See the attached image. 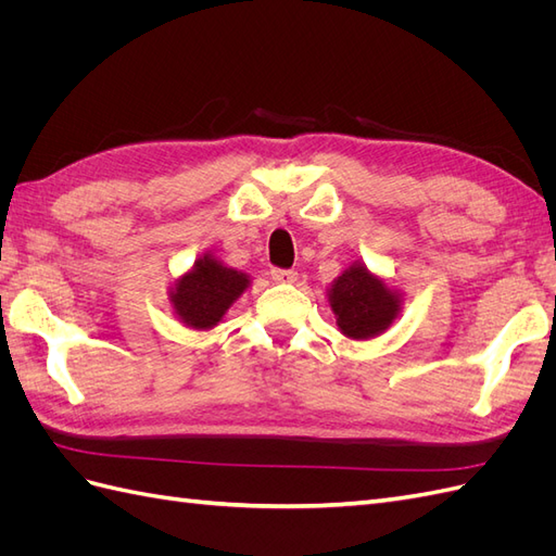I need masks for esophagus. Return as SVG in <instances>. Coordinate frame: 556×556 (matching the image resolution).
<instances>
[{"mask_svg": "<svg viewBox=\"0 0 556 556\" xmlns=\"http://www.w3.org/2000/svg\"><path fill=\"white\" fill-rule=\"evenodd\" d=\"M271 278L276 282H294L296 271H292V268H271Z\"/></svg>", "mask_w": 556, "mask_h": 556, "instance_id": "1", "label": "esophagus"}]
</instances>
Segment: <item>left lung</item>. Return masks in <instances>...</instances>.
Returning <instances> with one entry per match:
<instances>
[{"mask_svg":"<svg viewBox=\"0 0 556 556\" xmlns=\"http://www.w3.org/2000/svg\"><path fill=\"white\" fill-rule=\"evenodd\" d=\"M329 306L348 339L368 341L394 323L401 296L362 262H355L331 282Z\"/></svg>","mask_w":556,"mask_h":556,"instance_id":"obj_1","label":"left lung"}]
</instances>
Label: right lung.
<instances>
[{
	"mask_svg": "<svg viewBox=\"0 0 556 556\" xmlns=\"http://www.w3.org/2000/svg\"><path fill=\"white\" fill-rule=\"evenodd\" d=\"M250 285L248 276L217 262L211 255L199 257L188 274L180 276L169 292V301L180 323L197 331L213 329L227 308Z\"/></svg>",
	"mask_w": 556,
	"mask_h": 556,
	"instance_id": "add662e5",
	"label": "right lung"
}]
</instances>
